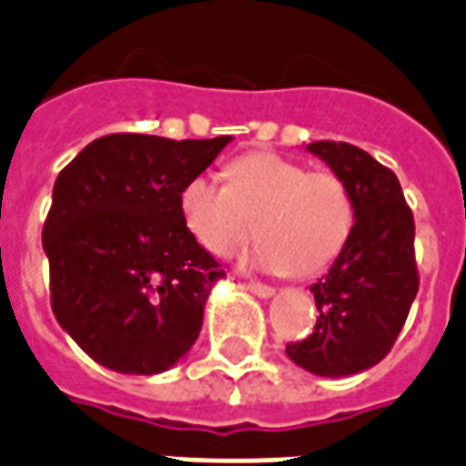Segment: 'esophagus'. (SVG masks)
Here are the masks:
<instances>
[{"label":"esophagus","instance_id":"34e87169","mask_svg":"<svg viewBox=\"0 0 466 466\" xmlns=\"http://www.w3.org/2000/svg\"><path fill=\"white\" fill-rule=\"evenodd\" d=\"M244 289L248 290V293H254V296L257 298H271L273 296V289L271 286H264V283H254V280H251V283H244Z\"/></svg>","mask_w":466,"mask_h":466}]
</instances>
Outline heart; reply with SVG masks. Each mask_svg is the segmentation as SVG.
<instances>
[{
	"instance_id": "obj_1",
	"label": "heart",
	"mask_w": 466,
	"mask_h": 466,
	"mask_svg": "<svg viewBox=\"0 0 466 466\" xmlns=\"http://www.w3.org/2000/svg\"><path fill=\"white\" fill-rule=\"evenodd\" d=\"M180 218L205 251L222 258L251 237L254 222L251 268L315 276L342 254L357 209L337 173L258 151L229 163L227 186L209 173L190 177L180 190Z\"/></svg>"
}]
</instances>
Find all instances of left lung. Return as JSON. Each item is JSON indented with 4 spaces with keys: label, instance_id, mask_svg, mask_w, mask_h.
Returning a JSON list of instances; mask_svg holds the SVG:
<instances>
[{
    "label": "left lung",
    "instance_id": "left-lung-1",
    "mask_svg": "<svg viewBox=\"0 0 466 466\" xmlns=\"http://www.w3.org/2000/svg\"><path fill=\"white\" fill-rule=\"evenodd\" d=\"M308 151L350 187L357 219L329 271L310 286L319 318L312 335L286 347L290 361L318 376L360 374L386 357L418 293L413 212L399 177L344 141H312Z\"/></svg>",
    "mask_w": 466,
    "mask_h": 466
}]
</instances>
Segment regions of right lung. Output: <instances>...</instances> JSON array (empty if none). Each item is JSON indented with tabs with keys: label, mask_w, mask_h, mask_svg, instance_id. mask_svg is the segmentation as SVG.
<instances>
[{
	"label": "right lung",
	"mask_w": 466,
	"mask_h": 466,
	"mask_svg": "<svg viewBox=\"0 0 466 466\" xmlns=\"http://www.w3.org/2000/svg\"><path fill=\"white\" fill-rule=\"evenodd\" d=\"M232 137L109 134L60 170L44 225L56 319L119 374H161L202 328L225 271L180 218V190Z\"/></svg>",
	"instance_id": "right-lung-1"
}]
</instances>
